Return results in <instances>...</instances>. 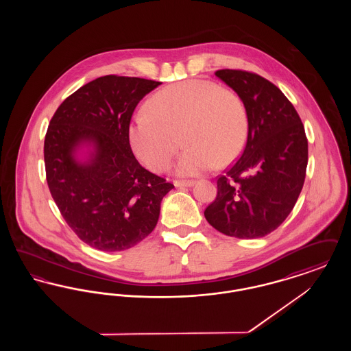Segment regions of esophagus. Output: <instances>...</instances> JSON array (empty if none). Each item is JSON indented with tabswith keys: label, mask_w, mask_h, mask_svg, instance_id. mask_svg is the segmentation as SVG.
Instances as JSON below:
<instances>
[{
	"label": "esophagus",
	"mask_w": 351,
	"mask_h": 351,
	"mask_svg": "<svg viewBox=\"0 0 351 351\" xmlns=\"http://www.w3.org/2000/svg\"><path fill=\"white\" fill-rule=\"evenodd\" d=\"M173 184H175L176 188H186V186H192V185L195 184V182H193V180H182V182H180V180H176Z\"/></svg>",
	"instance_id": "1"
}]
</instances>
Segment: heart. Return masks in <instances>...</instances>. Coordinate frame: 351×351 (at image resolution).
<instances>
[{
    "mask_svg": "<svg viewBox=\"0 0 351 351\" xmlns=\"http://www.w3.org/2000/svg\"><path fill=\"white\" fill-rule=\"evenodd\" d=\"M180 134L186 146L176 167L180 176L200 175L217 162L229 165L247 139L246 105L217 84L186 80L155 93L128 129L135 156L154 172L171 167Z\"/></svg>",
    "mask_w": 351,
    "mask_h": 351,
    "instance_id": "b5f03b06",
    "label": "heart"
}]
</instances>
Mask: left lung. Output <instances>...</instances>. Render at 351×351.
I'll return each mask as SVG.
<instances>
[{"instance_id": "left-lung-1", "label": "left lung", "mask_w": 351, "mask_h": 351, "mask_svg": "<svg viewBox=\"0 0 351 351\" xmlns=\"http://www.w3.org/2000/svg\"><path fill=\"white\" fill-rule=\"evenodd\" d=\"M216 76L242 99L249 134L241 158L217 180V196L204 212L219 233L251 239L278 229L299 199L308 165L304 125L283 92L239 69Z\"/></svg>"}]
</instances>
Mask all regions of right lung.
Instances as JSON below:
<instances>
[{
	"label": "right lung",
	"instance_id": "right-lung-1",
	"mask_svg": "<svg viewBox=\"0 0 351 351\" xmlns=\"http://www.w3.org/2000/svg\"><path fill=\"white\" fill-rule=\"evenodd\" d=\"M159 82L108 75L62 102L45 138L51 196L68 226L101 251L130 249L155 229L173 185L142 167L128 129Z\"/></svg>",
	"mask_w": 351,
	"mask_h": 351
}]
</instances>
